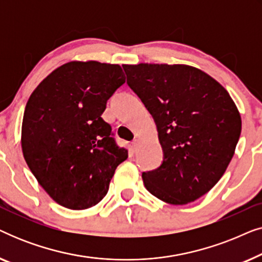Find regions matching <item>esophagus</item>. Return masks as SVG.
<instances>
[{
  "mask_svg": "<svg viewBox=\"0 0 262 262\" xmlns=\"http://www.w3.org/2000/svg\"><path fill=\"white\" fill-rule=\"evenodd\" d=\"M138 145H139V139L138 138H135L134 141H132V146H134L135 149H137Z\"/></svg>",
  "mask_w": 262,
  "mask_h": 262,
  "instance_id": "esophagus-1",
  "label": "esophagus"
}]
</instances>
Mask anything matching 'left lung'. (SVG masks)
<instances>
[{
	"instance_id": "8db88e82",
	"label": "left lung",
	"mask_w": 262,
	"mask_h": 262,
	"mask_svg": "<svg viewBox=\"0 0 262 262\" xmlns=\"http://www.w3.org/2000/svg\"><path fill=\"white\" fill-rule=\"evenodd\" d=\"M127 84L155 120L161 166L143 171L145 188L164 203L185 205L220 181L241 135L229 93L196 68L141 63L123 66Z\"/></svg>"
}]
</instances>
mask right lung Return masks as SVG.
<instances>
[{
  "label": "right lung",
  "instance_id": "add662e5",
  "mask_svg": "<svg viewBox=\"0 0 262 262\" xmlns=\"http://www.w3.org/2000/svg\"><path fill=\"white\" fill-rule=\"evenodd\" d=\"M125 75L118 64L70 62L35 88L24 113L21 145L27 166L59 205L84 210L107 194L127 159L101 118Z\"/></svg>",
  "mask_w": 262,
  "mask_h": 262
}]
</instances>
